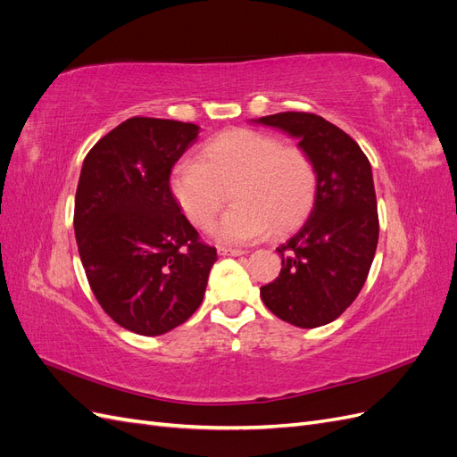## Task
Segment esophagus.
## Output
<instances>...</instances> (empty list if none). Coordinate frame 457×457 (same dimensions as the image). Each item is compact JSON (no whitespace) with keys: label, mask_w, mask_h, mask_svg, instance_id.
Masks as SVG:
<instances>
[{"label":"esophagus","mask_w":457,"mask_h":457,"mask_svg":"<svg viewBox=\"0 0 457 457\" xmlns=\"http://www.w3.org/2000/svg\"><path fill=\"white\" fill-rule=\"evenodd\" d=\"M244 253H245L244 250H237V247H219V255L237 257V255H244Z\"/></svg>","instance_id":"1"}]
</instances>
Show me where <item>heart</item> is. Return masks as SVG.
<instances>
[{
  "label": "heart",
  "mask_w": 457,
  "mask_h": 457,
  "mask_svg": "<svg viewBox=\"0 0 457 457\" xmlns=\"http://www.w3.org/2000/svg\"><path fill=\"white\" fill-rule=\"evenodd\" d=\"M316 188L318 171L305 148L247 128L217 135L198 162L177 163L171 173L173 195L200 230L213 227L232 192L237 205L215 228L225 244H252L274 230H292L311 212Z\"/></svg>",
  "instance_id": "b5f03b06"
}]
</instances>
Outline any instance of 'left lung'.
Listing matches in <instances>:
<instances>
[{"label": "left lung", "mask_w": 457, "mask_h": 457, "mask_svg": "<svg viewBox=\"0 0 457 457\" xmlns=\"http://www.w3.org/2000/svg\"><path fill=\"white\" fill-rule=\"evenodd\" d=\"M257 121L297 137L318 171L312 212L276 247L282 269L261 286V299L284 322L329 324L361 294L376 255L379 217L370 162L353 137L322 116L280 112Z\"/></svg>", "instance_id": "8db88e82"}]
</instances>
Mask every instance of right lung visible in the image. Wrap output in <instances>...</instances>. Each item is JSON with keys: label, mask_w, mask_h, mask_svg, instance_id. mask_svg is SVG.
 Returning <instances> with one entry per match:
<instances>
[{"label": "right lung", "mask_w": 457, "mask_h": 457, "mask_svg": "<svg viewBox=\"0 0 457 457\" xmlns=\"http://www.w3.org/2000/svg\"><path fill=\"white\" fill-rule=\"evenodd\" d=\"M196 137L195 123L135 116L87 152L79 173L74 232L91 292L139 336L187 322L217 261L170 188L171 168Z\"/></svg>", "instance_id": "right-lung-1"}]
</instances>
